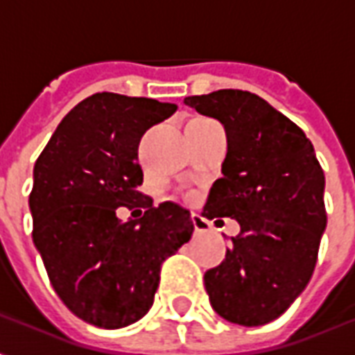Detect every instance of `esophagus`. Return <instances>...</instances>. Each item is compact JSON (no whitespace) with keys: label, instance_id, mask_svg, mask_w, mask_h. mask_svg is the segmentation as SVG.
I'll return each mask as SVG.
<instances>
[{"label":"esophagus","instance_id":"esophagus-1","mask_svg":"<svg viewBox=\"0 0 355 355\" xmlns=\"http://www.w3.org/2000/svg\"><path fill=\"white\" fill-rule=\"evenodd\" d=\"M192 224L193 230L198 232V234H203V232L209 230V223L201 215H192Z\"/></svg>","mask_w":355,"mask_h":355}]
</instances>
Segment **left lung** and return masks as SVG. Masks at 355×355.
Returning a JSON list of instances; mask_svg holds the SVG:
<instances>
[{
	"mask_svg": "<svg viewBox=\"0 0 355 355\" xmlns=\"http://www.w3.org/2000/svg\"><path fill=\"white\" fill-rule=\"evenodd\" d=\"M184 104L218 119L228 139L203 216H230L241 228L226 259L205 272L209 300L226 321L264 325L312 277L327 226L325 175L304 131L259 94L220 89Z\"/></svg>",
	"mask_w": 355,
	"mask_h": 355,
	"instance_id": "obj_1",
	"label": "left lung"
}]
</instances>
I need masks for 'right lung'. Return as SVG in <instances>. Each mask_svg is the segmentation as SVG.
Returning a JSON list of instances; mask_svg holds the SVG:
<instances>
[{
  "label": "right lung",
  "instance_id": "obj_1",
  "mask_svg": "<svg viewBox=\"0 0 355 355\" xmlns=\"http://www.w3.org/2000/svg\"><path fill=\"white\" fill-rule=\"evenodd\" d=\"M177 104L96 93L58 123L34 165L35 249L66 308L102 329L127 327L154 304L163 261L190 241V211L154 207L142 184L139 142ZM117 207L145 215L123 223Z\"/></svg>",
  "mask_w": 355,
  "mask_h": 355
}]
</instances>
